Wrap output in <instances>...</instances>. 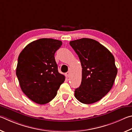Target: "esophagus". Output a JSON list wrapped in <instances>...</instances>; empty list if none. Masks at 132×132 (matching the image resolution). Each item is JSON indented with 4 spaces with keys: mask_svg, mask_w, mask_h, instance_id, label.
<instances>
[{
    "mask_svg": "<svg viewBox=\"0 0 132 132\" xmlns=\"http://www.w3.org/2000/svg\"><path fill=\"white\" fill-rule=\"evenodd\" d=\"M65 77H67V78H68V77H70V72H66L65 73Z\"/></svg>",
    "mask_w": 132,
    "mask_h": 132,
    "instance_id": "obj_1",
    "label": "esophagus"
}]
</instances>
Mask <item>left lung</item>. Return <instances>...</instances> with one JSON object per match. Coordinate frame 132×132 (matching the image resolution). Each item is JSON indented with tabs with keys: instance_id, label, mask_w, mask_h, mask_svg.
<instances>
[{
	"instance_id": "left-lung-1",
	"label": "left lung",
	"mask_w": 132,
	"mask_h": 132,
	"mask_svg": "<svg viewBox=\"0 0 132 132\" xmlns=\"http://www.w3.org/2000/svg\"><path fill=\"white\" fill-rule=\"evenodd\" d=\"M82 68V82L75 97L90 104L100 100L111 89L117 74L114 55L98 42L89 38L71 41Z\"/></svg>"
}]
</instances>
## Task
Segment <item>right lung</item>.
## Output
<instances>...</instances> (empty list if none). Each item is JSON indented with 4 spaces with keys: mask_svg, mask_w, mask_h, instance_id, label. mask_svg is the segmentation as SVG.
<instances>
[{
    "mask_svg": "<svg viewBox=\"0 0 132 132\" xmlns=\"http://www.w3.org/2000/svg\"><path fill=\"white\" fill-rule=\"evenodd\" d=\"M61 45L62 42L56 39H39L25 46L18 56L16 75L21 89L39 104L52 101L65 80L54 57Z\"/></svg>",
    "mask_w": 132,
    "mask_h": 132,
    "instance_id": "add662e5",
    "label": "right lung"
}]
</instances>
